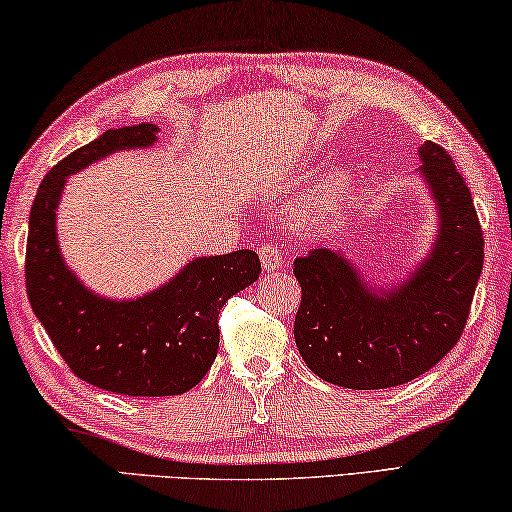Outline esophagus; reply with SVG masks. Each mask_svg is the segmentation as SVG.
Listing matches in <instances>:
<instances>
[{"instance_id":"34e87169","label":"esophagus","mask_w":512,"mask_h":512,"mask_svg":"<svg viewBox=\"0 0 512 512\" xmlns=\"http://www.w3.org/2000/svg\"><path fill=\"white\" fill-rule=\"evenodd\" d=\"M258 256H261V265L265 270H279L283 265V251L276 242H265L258 247Z\"/></svg>"}]
</instances>
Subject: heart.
<instances>
[{"label": "heart", "mask_w": 512, "mask_h": 512, "mask_svg": "<svg viewBox=\"0 0 512 512\" xmlns=\"http://www.w3.org/2000/svg\"><path fill=\"white\" fill-rule=\"evenodd\" d=\"M349 190L347 172H333L324 179L313 195L299 199L295 204V217L306 224H322L338 211Z\"/></svg>", "instance_id": "b5f03b06"}]
</instances>
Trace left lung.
<instances>
[{"label": "left lung", "mask_w": 512, "mask_h": 512, "mask_svg": "<svg viewBox=\"0 0 512 512\" xmlns=\"http://www.w3.org/2000/svg\"><path fill=\"white\" fill-rule=\"evenodd\" d=\"M440 229L426 261L392 290H372L340 251L295 261L301 304L295 342L313 374L351 390L408 383L440 363L463 335L483 270V231L451 156L420 147Z\"/></svg>", "instance_id": "obj_1"}]
</instances>
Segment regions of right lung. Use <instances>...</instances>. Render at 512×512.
Returning a JSON list of instances; mask_svg holds the SVG:
<instances>
[{
	"instance_id": "right-lung-1",
	"label": "right lung",
	"mask_w": 512,
	"mask_h": 512,
	"mask_svg": "<svg viewBox=\"0 0 512 512\" xmlns=\"http://www.w3.org/2000/svg\"><path fill=\"white\" fill-rule=\"evenodd\" d=\"M156 124L108 129L47 172L33 199L27 295L58 354L81 381L129 397H170L195 388L220 347L222 306L261 274L256 251L201 256L145 297H97L74 276L56 238L65 179L117 149L152 147Z\"/></svg>"
}]
</instances>
